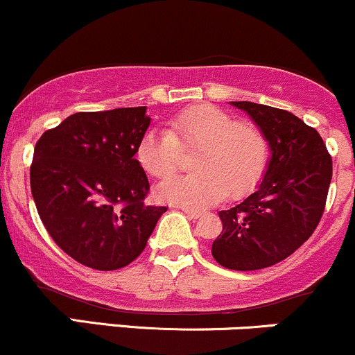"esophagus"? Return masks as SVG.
<instances>
[{"instance_id": "1", "label": "esophagus", "mask_w": 355, "mask_h": 355, "mask_svg": "<svg viewBox=\"0 0 355 355\" xmlns=\"http://www.w3.org/2000/svg\"><path fill=\"white\" fill-rule=\"evenodd\" d=\"M182 211H183V214L189 215V217H191V218H198V217H200V215H202L200 210L190 209V207H182Z\"/></svg>"}]
</instances>
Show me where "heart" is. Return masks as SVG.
<instances>
[{
    "label": "heart",
    "mask_w": 355,
    "mask_h": 355,
    "mask_svg": "<svg viewBox=\"0 0 355 355\" xmlns=\"http://www.w3.org/2000/svg\"><path fill=\"white\" fill-rule=\"evenodd\" d=\"M191 149L194 172L171 178L181 152ZM268 158L270 144L260 126L237 121L211 105L183 110L170 118L166 130H148L137 146V160L146 175L155 180L171 178L162 183V197L183 205L245 197L262 180Z\"/></svg>",
    "instance_id": "1"
}]
</instances>
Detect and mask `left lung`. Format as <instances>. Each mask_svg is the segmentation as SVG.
I'll return each mask as SVG.
<instances>
[{
	"instance_id": "obj_1",
	"label": "left lung",
	"mask_w": 355,
	"mask_h": 355,
	"mask_svg": "<svg viewBox=\"0 0 355 355\" xmlns=\"http://www.w3.org/2000/svg\"><path fill=\"white\" fill-rule=\"evenodd\" d=\"M268 138L272 158L250 197L220 211L211 255L232 270H259L287 259L319 225L332 180V157L315 128L285 110L232 101Z\"/></svg>"
}]
</instances>
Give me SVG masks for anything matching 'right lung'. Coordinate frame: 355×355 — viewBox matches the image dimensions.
Here are the masks:
<instances>
[{
    "label": "right lung",
    "instance_id": "obj_1",
    "mask_svg": "<svg viewBox=\"0 0 355 355\" xmlns=\"http://www.w3.org/2000/svg\"><path fill=\"white\" fill-rule=\"evenodd\" d=\"M145 112H80L36 141V210L56 245L81 266L116 270L132 263L166 211L145 203L150 183L135 160L150 125Z\"/></svg>",
    "mask_w": 355,
    "mask_h": 355
}]
</instances>
